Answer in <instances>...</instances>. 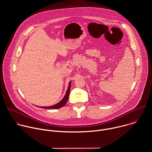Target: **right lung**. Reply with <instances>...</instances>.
I'll list each match as a JSON object with an SVG mask.
<instances>
[{
  "instance_id": "obj_1",
  "label": "right lung",
  "mask_w": 152,
  "mask_h": 152,
  "mask_svg": "<svg viewBox=\"0 0 152 152\" xmlns=\"http://www.w3.org/2000/svg\"><path fill=\"white\" fill-rule=\"evenodd\" d=\"M71 81L69 83V85H68V90L66 91V93L65 95V96L64 97V98L62 99V100L60 102H59L58 103L50 106V107H41V108H49V109H58L59 108L61 107H62L63 106H64L65 105V104L66 103V102L68 100V97H69V92H70V88H71Z\"/></svg>"
}]
</instances>
